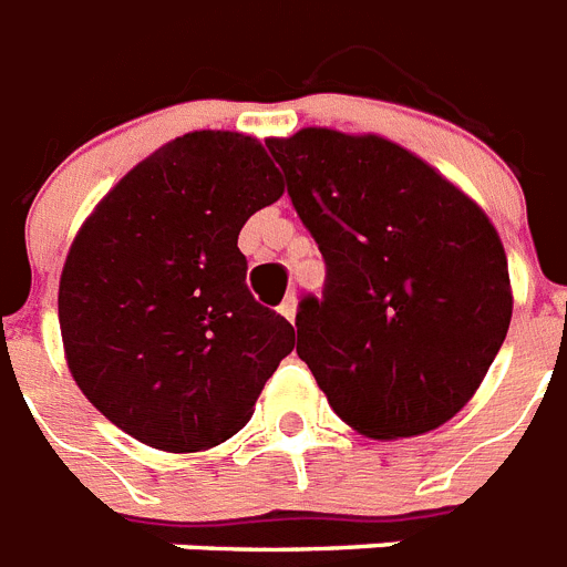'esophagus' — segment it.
Segmentation results:
<instances>
[{
  "instance_id": "obj_1",
  "label": "esophagus",
  "mask_w": 567,
  "mask_h": 567,
  "mask_svg": "<svg viewBox=\"0 0 567 567\" xmlns=\"http://www.w3.org/2000/svg\"><path fill=\"white\" fill-rule=\"evenodd\" d=\"M278 310H280V316L287 318V321H295V312H298V301H295V295H287Z\"/></svg>"
}]
</instances>
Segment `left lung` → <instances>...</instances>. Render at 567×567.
I'll return each instance as SVG.
<instances>
[{
    "mask_svg": "<svg viewBox=\"0 0 567 567\" xmlns=\"http://www.w3.org/2000/svg\"><path fill=\"white\" fill-rule=\"evenodd\" d=\"M327 260L295 316L330 409L373 441L449 423L475 396L513 316L502 237L455 182L382 135L303 126L269 138Z\"/></svg>",
    "mask_w": 567,
    "mask_h": 567,
    "instance_id": "obj_1",
    "label": "left lung"
}]
</instances>
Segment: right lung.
I'll return each mask as SVG.
<instances>
[{"mask_svg": "<svg viewBox=\"0 0 567 567\" xmlns=\"http://www.w3.org/2000/svg\"><path fill=\"white\" fill-rule=\"evenodd\" d=\"M284 182L255 135L196 130L162 144L95 205L65 255V364L135 441L185 455L226 443L295 348L246 289L237 234Z\"/></svg>", "mask_w": 567, "mask_h": 567, "instance_id": "right-lung-1", "label": "right lung"}]
</instances>
